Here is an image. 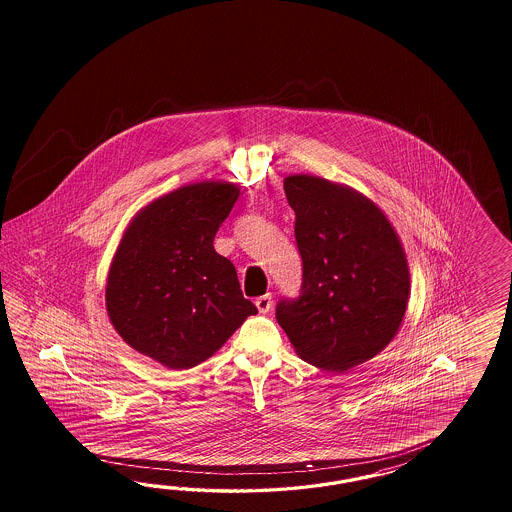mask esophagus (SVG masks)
<instances>
[{"label":"esophagus","instance_id":"esophagus-1","mask_svg":"<svg viewBox=\"0 0 512 512\" xmlns=\"http://www.w3.org/2000/svg\"><path fill=\"white\" fill-rule=\"evenodd\" d=\"M255 306H257L259 313H268V311L272 310V296H259V298L255 300Z\"/></svg>","mask_w":512,"mask_h":512}]
</instances>
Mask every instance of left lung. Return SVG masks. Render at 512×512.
Here are the masks:
<instances>
[{"label": "left lung", "instance_id": "8db88e82", "mask_svg": "<svg viewBox=\"0 0 512 512\" xmlns=\"http://www.w3.org/2000/svg\"><path fill=\"white\" fill-rule=\"evenodd\" d=\"M295 210L302 293L279 300L276 319L296 355L343 373L379 355L409 302V266L383 210L353 187L319 176L283 180Z\"/></svg>", "mask_w": 512, "mask_h": 512}]
</instances>
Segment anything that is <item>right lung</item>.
<instances>
[{"instance_id":"1","label":"right lung","mask_w":512,"mask_h":512,"mask_svg":"<svg viewBox=\"0 0 512 512\" xmlns=\"http://www.w3.org/2000/svg\"><path fill=\"white\" fill-rule=\"evenodd\" d=\"M240 187L206 180L146 204L112 257L105 302L122 340L171 370L212 357L255 315L234 264L214 249Z\"/></svg>"}]
</instances>
